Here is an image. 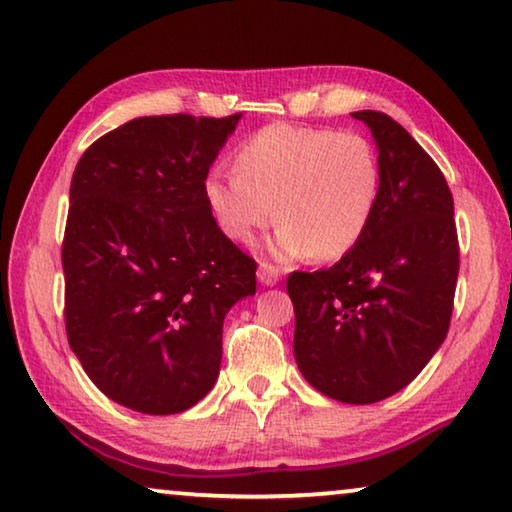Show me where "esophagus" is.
Returning a JSON list of instances; mask_svg holds the SVG:
<instances>
[{
	"instance_id": "34e87169",
	"label": "esophagus",
	"mask_w": 512,
	"mask_h": 512,
	"mask_svg": "<svg viewBox=\"0 0 512 512\" xmlns=\"http://www.w3.org/2000/svg\"><path fill=\"white\" fill-rule=\"evenodd\" d=\"M257 278H259V282H262V285L273 287V285H278V282H280V269H278V266L269 264V262H262V264H259Z\"/></svg>"
}]
</instances>
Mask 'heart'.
I'll return each instance as SVG.
<instances>
[{
  "mask_svg": "<svg viewBox=\"0 0 512 512\" xmlns=\"http://www.w3.org/2000/svg\"><path fill=\"white\" fill-rule=\"evenodd\" d=\"M236 174L204 177V202L232 241L248 243L273 218L278 259H338L368 230L381 188L370 140L354 131L266 126L234 156Z\"/></svg>",
  "mask_w": 512,
  "mask_h": 512,
  "instance_id": "obj_1",
  "label": "heart"
}]
</instances>
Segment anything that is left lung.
Listing matches in <instances>:
<instances>
[{
    "mask_svg": "<svg viewBox=\"0 0 512 512\" xmlns=\"http://www.w3.org/2000/svg\"><path fill=\"white\" fill-rule=\"evenodd\" d=\"M370 128L379 202L361 241L331 269L296 271L294 358L312 388L347 404L402 391L446 340L460 271L453 195L437 163L384 112Z\"/></svg>",
    "mask_w": 512,
    "mask_h": 512,
    "instance_id": "obj_1",
    "label": "left lung"
}]
</instances>
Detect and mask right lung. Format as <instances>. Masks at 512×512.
I'll return each mask as SVG.
<instances>
[{
    "label": "right lung",
    "mask_w": 512,
    "mask_h": 512,
    "mask_svg": "<svg viewBox=\"0 0 512 512\" xmlns=\"http://www.w3.org/2000/svg\"><path fill=\"white\" fill-rule=\"evenodd\" d=\"M239 119H133L75 167L66 335L121 407L167 416L200 402L218 379L225 315L255 294V259L220 232L202 193Z\"/></svg>",
    "instance_id": "1"
}]
</instances>
